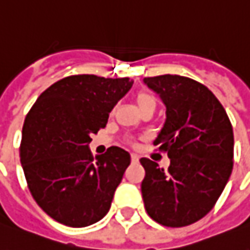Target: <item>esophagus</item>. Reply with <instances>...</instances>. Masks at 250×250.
I'll list each match as a JSON object with an SVG mask.
<instances>
[{
  "label": "esophagus",
  "instance_id": "obj_1",
  "mask_svg": "<svg viewBox=\"0 0 250 250\" xmlns=\"http://www.w3.org/2000/svg\"><path fill=\"white\" fill-rule=\"evenodd\" d=\"M130 161H132V163H137V162H139V156L135 154H132L130 155Z\"/></svg>",
  "mask_w": 250,
  "mask_h": 250
}]
</instances>
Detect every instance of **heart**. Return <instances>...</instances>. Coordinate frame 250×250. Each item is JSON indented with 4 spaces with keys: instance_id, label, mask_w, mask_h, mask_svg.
Returning <instances> with one entry per match:
<instances>
[{
    "instance_id": "heart-1",
    "label": "heart",
    "mask_w": 250,
    "mask_h": 250,
    "mask_svg": "<svg viewBox=\"0 0 250 250\" xmlns=\"http://www.w3.org/2000/svg\"><path fill=\"white\" fill-rule=\"evenodd\" d=\"M135 101L140 111L148 107H156V98L152 94L147 92V91H139L136 94Z\"/></svg>"
}]
</instances>
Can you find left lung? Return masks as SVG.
Wrapping results in <instances>:
<instances>
[{
	"label": "left lung",
	"instance_id": "8db88e82",
	"mask_svg": "<svg viewBox=\"0 0 250 250\" xmlns=\"http://www.w3.org/2000/svg\"><path fill=\"white\" fill-rule=\"evenodd\" d=\"M166 104V121L154 146L170 166L142 158L147 214L167 227L189 226L214 208L233 170L234 135L226 110L201 83L178 75L146 77Z\"/></svg>",
	"mask_w": 250,
	"mask_h": 250
}]
</instances>
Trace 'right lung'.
Returning <instances> with one entry per match:
<instances>
[{"mask_svg":"<svg viewBox=\"0 0 250 250\" xmlns=\"http://www.w3.org/2000/svg\"><path fill=\"white\" fill-rule=\"evenodd\" d=\"M132 84L128 77L68 76L43 91L24 120L20 162L28 189L65 226H89L110 209L130 155L110 147L94 158L88 144Z\"/></svg>","mask_w":250,"mask_h":250,"instance_id":"right-lung-1","label":"right lung"}]
</instances>
